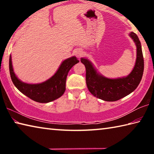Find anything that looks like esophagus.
I'll return each mask as SVG.
<instances>
[{
	"label": "esophagus",
	"instance_id": "obj_1",
	"mask_svg": "<svg viewBox=\"0 0 154 154\" xmlns=\"http://www.w3.org/2000/svg\"><path fill=\"white\" fill-rule=\"evenodd\" d=\"M83 51L82 50V49H77V50L75 51V56H76L77 57H78V58H81V57L83 56Z\"/></svg>",
	"mask_w": 154,
	"mask_h": 154
}]
</instances>
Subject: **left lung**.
<instances>
[{"label":"left lung","instance_id":"8db88e82","mask_svg":"<svg viewBox=\"0 0 154 154\" xmlns=\"http://www.w3.org/2000/svg\"><path fill=\"white\" fill-rule=\"evenodd\" d=\"M130 36L137 45V60L132 71L126 77L108 79L97 73L91 62L85 58H81L85 65V80L88 90L95 97L105 101L118 100L133 92L140 83L144 70V60L138 36L131 32Z\"/></svg>","mask_w":154,"mask_h":154}]
</instances>
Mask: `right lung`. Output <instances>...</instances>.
<instances>
[{
    "label": "right lung",
    "instance_id": "obj_1",
    "mask_svg": "<svg viewBox=\"0 0 154 154\" xmlns=\"http://www.w3.org/2000/svg\"><path fill=\"white\" fill-rule=\"evenodd\" d=\"M79 61L76 57L62 62L57 72L46 82L38 84H28L21 82L15 76L13 70L11 57H9V71L13 83L18 90L32 100L41 103L53 101L62 96L66 90V80L70 69Z\"/></svg>",
    "mask_w": 154,
    "mask_h": 154
}]
</instances>
